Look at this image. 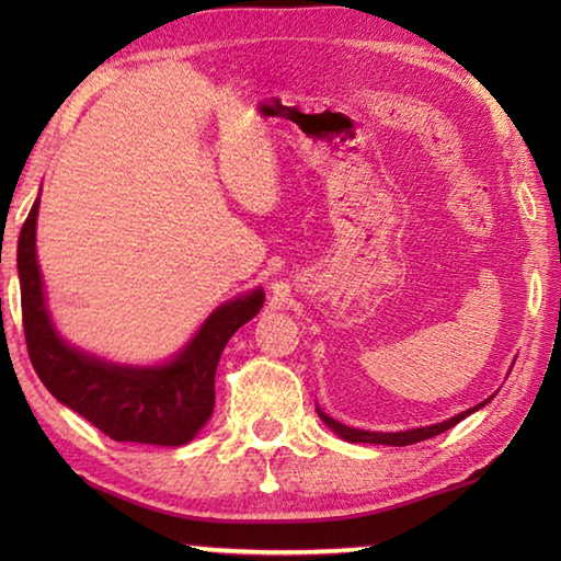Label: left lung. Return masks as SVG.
<instances>
[{"instance_id": "obj_1", "label": "left lung", "mask_w": 561, "mask_h": 561, "mask_svg": "<svg viewBox=\"0 0 561 561\" xmlns=\"http://www.w3.org/2000/svg\"><path fill=\"white\" fill-rule=\"evenodd\" d=\"M492 398V396H490ZM488 398V401H490ZM488 401L478 403L474 408H468V411H462L458 415L448 417V421L443 423H433V425H423V428H411V431H398V433H376V431H360V428H348V425L334 421V417H329L321 408L317 405V413L321 421H324L331 431H334L339 438H344L348 443H374V445H413V443H421V440H428L433 438V435H440L448 428H453V425H458L462 417H468L470 413L480 411L482 405H488Z\"/></svg>"}]
</instances>
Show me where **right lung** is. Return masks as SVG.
I'll return each instance as SVG.
<instances>
[{
  "mask_svg": "<svg viewBox=\"0 0 561 561\" xmlns=\"http://www.w3.org/2000/svg\"><path fill=\"white\" fill-rule=\"evenodd\" d=\"M36 197L19 232L16 270L22 287L26 348L36 376L56 401L87 417L118 443L178 448L195 438L215 408L217 360L230 336L264 304L257 287L217 307L173 358L153 366L113 364L66 341L46 307L36 260Z\"/></svg>",
  "mask_w": 561,
  "mask_h": 561,
  "instance_id": "add662e5",
  "label": "right lung"
}]
</instances>
